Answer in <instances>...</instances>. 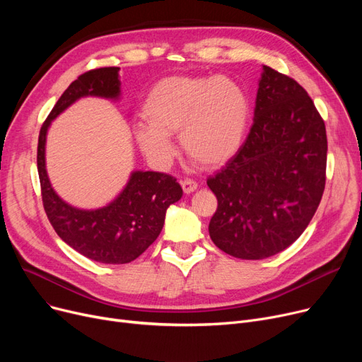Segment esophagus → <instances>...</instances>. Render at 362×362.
<instances>
[{"instance_id":"34e87169","label":"esophagus","mask_w":362,"mask_h":362,"mask_svg":"<svg viewBox=\"0 0 362 362\" xmlns=\"http://www.w3.org/2000/svg\"><path fill=\"white\" fill-rule=\"evenodd\" d=\"M182 187H183V192H185V194H192L194 191H197L198 183L194 182V180H191V179H186V180L182 182Z\"/></svg>"}]
</instances>
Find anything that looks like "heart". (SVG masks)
Returning <instances> with one entry per match:
<instances>
[{
	"instance_id": "obj_1",
	"label": "heart",
	"mask_w": 362,
	"mask_h": 362,
	"mask_svg": "<svg viewBox=\"0 0 362 362\" xmlns=\"http://www.w3.org/2000/svg\"><path fill=\"white\" fill-rule=\"evenodd\" d=\"M146 124L136 129L145 156L165 163L179 132L187 157L205 167L229 161L240 149L251 120L248 93L229 78L171 76L154 85L144 103Z\"/></svg>"
}]
</instances>
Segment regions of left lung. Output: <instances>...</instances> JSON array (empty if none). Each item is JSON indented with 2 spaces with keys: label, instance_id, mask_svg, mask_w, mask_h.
<instances>
[{
  "label": "left lung",
  "instance_id": "obj_1",
  "mask_svg": "<svg viewBox=\"0 0 362 362\" xmlns=\"http://www.w3.org/2000/svg\"><path fill=\"white\" fill-rule=\"evenodd\" d=\"M326 126L307 90L262 66L250 135L206 185L217 197L210 238L223 252L264 259L307 229L326 185Z\"/></svg>",
  "mask_w": 362,
  "mask_h": 362
}]
</instances>
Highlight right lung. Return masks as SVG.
<instances>
[{
    "mask_svg": "<svg viewBox=\"0 0 362 362\" xmlns=\"http://www.w3.org/2000/svg\"><path fill=\"white\" fill-rule=\"evenodd\" d=\"M119 70H89L70 83L41 127L36 157L42 202L54 230L74 251L103 264H126L145 252L163 229L167 208L183 195L175 177L142 170L132 171L123 191L97 210H82L67 204L51 186L45 165L47 132L51 122L85 97L119 100Z\"/></svg>",
    "mask_w": 362,
    "mask_h": 362,
    "instance_id": "1",
    "label": "right lung"
}]
</instances>
